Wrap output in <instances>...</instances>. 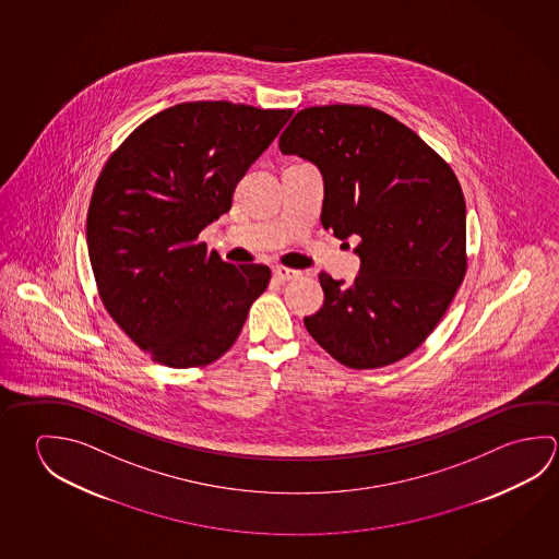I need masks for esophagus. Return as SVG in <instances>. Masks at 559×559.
Masks as SVG:
<instances>
[{"label": "esophagus", "mask_w": 559, "mask_h": 559, "mask_svg": "<svg viewBox=\"0 0 559 559\" xmlns=\"http://www.w3.org/2000/svg\"><path fill=\"white\" fill-rule=\"evenodd\" d=\"M273 275L278 278V281H296V278H300L302 276V271H296V269H286V266H275L273 269Z\"/></svg>", "instance_id": "34e87169"}]
</instances>
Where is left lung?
<instances>
[{
    "label": "left lung",
    "mask_w": 559,
    "mask_h": 559,
    "mask_svg": "<svg viewBox=\"0 0 559 559\" xmlns=\"http://www.w3.org/2000/svg\"><path fill=\"white\" fill-rule=\"evenodd\" d=\"M323 177L322 226L359 237L352 286L320 273L323 306L304 325L352 369L401 361L426 342L467 271L465 198L450 165L381 109L313 106L278 139Z\"/></svg>",
    "instance_id": "1"
}]
</instances>
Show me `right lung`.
<instances>
[{"label":"right lung","instance_id":"right-lung-1","mask_svg":"<svg viewBox=\"0 0 559 559\" xmlns=\"http://www.w3.org/2000/svg\"><path fill=\"white\" fill-rule=\"evenodd\" d=\"M293 109L187 102L158 111L99 173L86 219L90 263L109 316L153 361L188 369L236 343L265 265H231L200 234Z\"/></svg>","mask_w":559,"mask_h":559}]
</instances>
